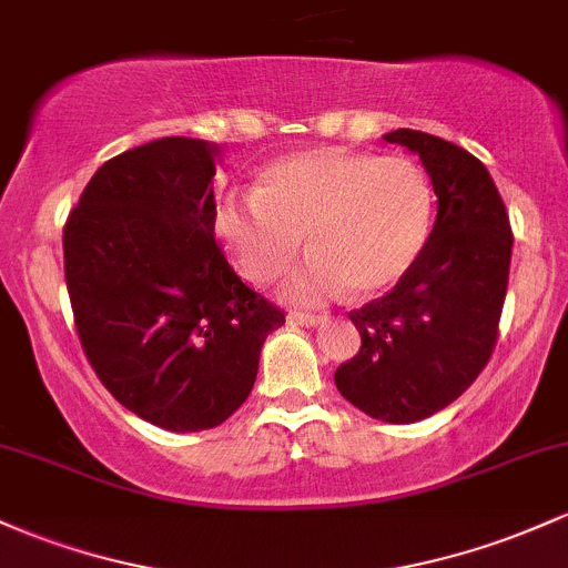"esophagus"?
I'll use <instances>...</instances> for the list:
<instances>
[{"label": "esophagus", "mask_w": 568, "mask_h": 568, "mask_svg": "<svg viewBox=\"0 0 568 568\" xmlns=\"http://www.w3.org/2000/svg\"><path fill=\"white\" fill-rule=\"evenodd\" d=\"M288 321H291V323H296V326L315 328V326H323V323H328V315H315V313H288Z\"/></svg>", "instance_id": "34e87169"}]
</instances>
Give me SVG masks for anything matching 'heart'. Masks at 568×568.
<instances>
[{
    "mask_svg": "<svg viewBox=\"0 0 568 568\" xmlns=\"http://www.w3.org/2000/svg\"><path fill=\"white\" fill-rule=\"evenodd\" d=\"M434 189L404 155L315 148L272 161L253 193H226L213 210V232L236 270L264 285L310 261L283 283V296L317 304L353 288L379 296L407 277L432 234Z\"/></svg>",
    "mask_w": 568,
    "mask_h": 568,
    "instance_id": "b5f03b06",
    "label": "heart"
}]
</instances>
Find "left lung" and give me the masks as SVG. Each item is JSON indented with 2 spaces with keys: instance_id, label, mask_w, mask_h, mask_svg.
Instances as JSON below:
<instances>
[{
  "instance_id": "1",
  "label": "left lung",
  "mask_w": 568,
  "mask_h": 568,
  "mask_svg": "<svg viewBox=\"0 0 568 568\" xmlns=\"http://www.w3.org/2000/svg\"><path fill=\"white\" fill-rule=\"evenodd\" d=\"M385 142L420 155L436 221L407 277L351 313L361 351L334 383L375 420L417 423L456 402L494 353L513 229L494 178L469 151L415 129L388 132Z\"/></svg>"
}]
</instances>
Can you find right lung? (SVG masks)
Instances as JSON below:
<instances>
[{
    "mask_svg": "<svg viewBox=\"0 0 568 568\" xmlns=\"http://www.w3.org/2000/svg\"><path fill=\"white\" fill-rule=\"evenodd\" d=\"M221 148L161 136L104 161L64 226V274L93 372L136 417L204 432L251 396L285 315L213 236Z\"/></svg>",
    "mask_w": 568,
    "mask_h": 568,
    "instance_id": "1",
    "label": "right lung"
}]
</instances>
